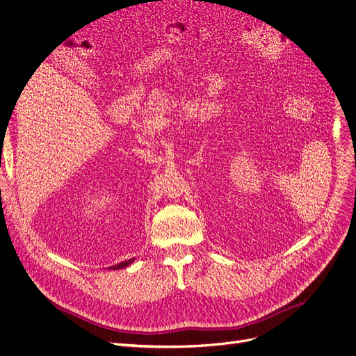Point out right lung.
Segmentation results:
<instances>
[{
	"instance_id": "obj_1",
	"label": "right lung",
	"mask_w": 356,
	"mask_h": 356,
	"mask_svg": "<svg viewBox=\"0 0 356 356\" xmlns=\"http://www.w3.org/2000/svg\"><path fill=\"white\" fill-rule=\"evenodd\" d=\"M135 261V258H131V259H127V261H123V262H120V264H115V266H113V267H110V270H122V268H124V267H127V266H130L131 262Z\"/></svg>"
}]
</instances>
